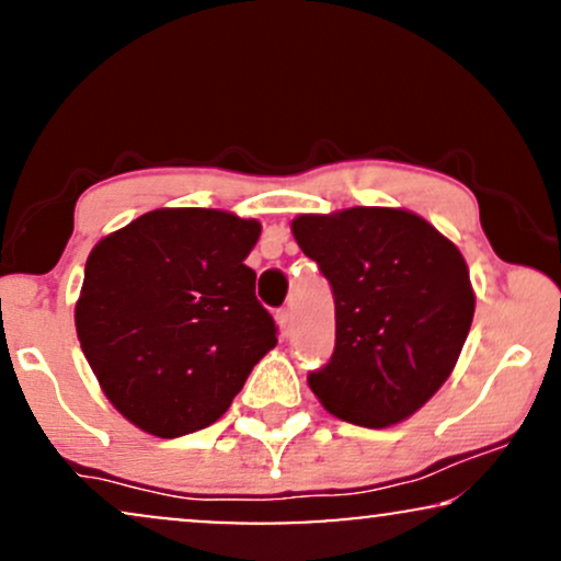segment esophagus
<instances>
[{
    "label": "esophagus",
    "mask_w": 561,
    "mask_h": 561,
    "mask_svg": "<svg viewBox=\"0 0 561 561\" xmlns=\"http://www.w3.org/2000/svg\"><path fill=\"white\" fill-rule=\"evenodd\" d=\"M291 322H294V314H291V309H280L278 312V325H280V331L283 333H288L291 331Z\"/></svg>",
    "instance_id": "obj_1"
}]
</instances>
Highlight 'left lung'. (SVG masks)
<instances>
[{
  "mask_svg": "<svg viewBox=\"0 0 561 561\" xmlns=\"http://www.w3.org/2000/svg\"><path fill=\"white\" fill-rule=\"evenodd\" d=\"M291 233L333 288L335 348L309 388L335 417L388 427L446 383L476 291L457 243L401 207L294 217Z\"/></svg>",
  "mask_w": 561,
  "mask_h": 561,
  "instance_id": "left-lung-1",
  "label": "left lung"
}]
</instances>
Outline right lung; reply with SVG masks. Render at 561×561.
<instances>
[{
  "mask_svg": "<svg viewBox=\"0 0 561 561\" xmlns=\"http://www.w3.org/2000/svg\"><path fill=\"white\" fill-rule=\"evenodd\" d=\"M260 220L162 207L104 236L85 260L76 331L99 388L157 438L213 425L275 348L243 265Z\"/></svg>",
  "mask_w": 561,
  "mask_h": 561,
  "instance_id": "right-lung-1",
  "label": "right lung"
}]
</instances>
